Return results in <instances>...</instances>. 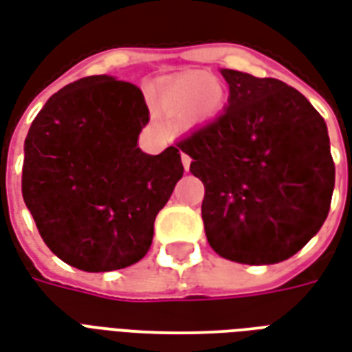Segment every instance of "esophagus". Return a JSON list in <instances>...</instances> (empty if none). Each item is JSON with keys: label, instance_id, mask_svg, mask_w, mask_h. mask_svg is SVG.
<instances>
[{"label": "esophagus", "instance_id": "34e87169", "mask_svg": "<svg viewBox=\"0 0 352 352\" xmlns=\"http://www.w3.org/2000/svg\"><path fill=\"white\" fill-rule=\"evenodd\" d=\"M181 162H183L184 169H186V171H188V169H190V162H192L190 156H188V154L181 153Z\"/></svg>", "mask_w": 352, "mask_h": 352}]
</instances>
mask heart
I'll return each mask as SVG.
<instances>
[{
    "instance_id": "obj_1",
    "label": "heart",
    "mask_w": 352,
    "mask_h": 352,
    "mask_svg": "<svg viewBox=\"0 0 352 352\" xmlns=\"http://www.w3.org/2000/svg\"><path fill=\"white\" fill-rule=\"evenodd\" d=\"M224 94L217 80L201 73H186L169 80L156 96L162 115L184 126L207 122L221 113Z\"/></svg>"
}]
</instances>
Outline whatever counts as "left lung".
Instances as JSON below:
<instances>
[{"instance_id": "left-lung-1", "label": "left lung", "mask_w": 352, "mask_h": 352, "mask_svg": "<svg viewBox=\"0 0 352 352\" xmlns=\"http://www.w3.org/2000/svg\"><path fill=\"white\" fill-rule=\"evenodd\" d=\"M226 111L177 146L192 158L206 196L207 241L222 258L277 264L324 224L336 166L326 122L283 80L222 69Z\"/></svg>"}]
</instances>
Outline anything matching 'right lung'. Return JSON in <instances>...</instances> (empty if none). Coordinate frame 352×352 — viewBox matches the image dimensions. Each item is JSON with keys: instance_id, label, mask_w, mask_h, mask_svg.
<instances>
[{"instance_id": "add662e5", "label": "right lung", "mask_w": 352, "mask_h": 352, "mask_svg": "<svg viewBox=\"0 0 352 352\" xmlns=\"http://www.w3.org/2000/svg\"><path fill=\"white\" fill-rule=\"evenodd\" d=\"M148 107L135 85L92 75L64 87L24 141L22 196L43 241L82 272H113L145 256L154 219L183 162L177 146H138Z\"/></svg>"}]
</instances>
